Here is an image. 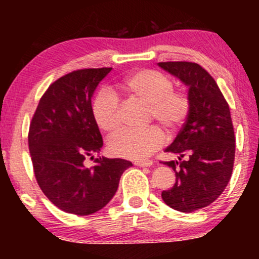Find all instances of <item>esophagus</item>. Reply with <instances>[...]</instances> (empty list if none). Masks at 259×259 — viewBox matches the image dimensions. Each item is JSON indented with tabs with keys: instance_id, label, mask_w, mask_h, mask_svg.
I'll list each match as a JSON object with an SVG mask.
<instances>
[{
	"instance_id": "obj_1",
	"label": "esophagus",
	"mask_w": 259,
	"mask_h": 259,
	"mask_svg": "<svg viewBox=\"0 0 259 259\" xmlns=\"http://www.w3.org/2000/svg\"><path fill=\"white\" fill-rule=\"evenodd\" d=\"M134 164L139 165V167H151L153 164V162L152 160H135Z\"/></svg>"
}]
</instances>
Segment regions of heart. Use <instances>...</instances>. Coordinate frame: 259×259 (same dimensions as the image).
Returning <instances> with one entry per match:
<instances>
[{
	"label": "heart",
	"mask_w": 259,
	"mask_h": 259,
	"mask_svg": "<svg viewBox=\"0 0 259 259\" xmlns=\"http://www.w3.org/2000/svg\"><path fill=\"white\" fill-rule=\"evenodd\" d=\"M173 88L168 75L152 69L138 70L118 84V89L127 97L147 105L148 121L157 120L168 134L177 132L190 112L189 96ZM91 112L102 132L113 134L120 127L119 101L109 91H100L94 97ZM163 140L164 135L157 126L125 130L109 140L108 148L115 156L145 159L162 146Z\"/></svg>",
	"instance_id": "b5f03b06"
}]
</instances>
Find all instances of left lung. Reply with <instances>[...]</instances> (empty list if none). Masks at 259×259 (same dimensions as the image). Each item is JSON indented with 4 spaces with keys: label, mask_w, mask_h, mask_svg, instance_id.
Wrapping results in <instances>:
<instances>
[{
    "label": "left lung",
    "mask_w": 259,
    "mask_h": 259,
    "mask_svg": "<svg viewBox=\"0 0 259 259\" xmlns=\"http://www.w3.org/2000/svg\"><path fill=\"white\" fill-rule=\"evenodd\" d=\"M158 65L189 88L190 100L185 123L165 148L179 157L163 163L173 169L177 180L162 192V198L175 210L195 212L214 202L231 178L235 135L230 109L215 80L200 64L160 62Z\"/></svg>",
    "instance_id": "1"
}]
</instances>
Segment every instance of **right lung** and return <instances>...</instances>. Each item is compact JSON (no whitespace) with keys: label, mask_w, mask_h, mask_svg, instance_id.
Wrapping results in <instances>:
<instances>
[{"label":"right lung","mask_w":259,"mask_h":259,"mask_svg":"<svg viewBox=\"0 0 259 259\" xmlns=\"http://www.w3.org/2000/svg\"><path fill=\"white\" fill-rule=\"evenodd\" d=\"M112 68L80 69L56 80L38 102L29 129V150L36 181L59 209L89 215L112 200L132 162L100 157L103 146L91 112V99Z\"/></svg>","instance_id":"obj_1"}]
</instances>
